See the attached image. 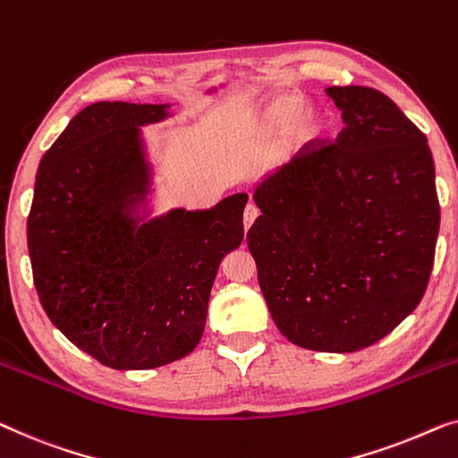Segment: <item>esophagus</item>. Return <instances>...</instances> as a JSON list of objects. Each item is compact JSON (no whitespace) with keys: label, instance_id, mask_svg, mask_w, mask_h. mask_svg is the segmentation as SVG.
Segmentation results:
<instances>
[{"label":"esophagus","instance_id":"obj_1","mask_svg":"<svg viewBox=\"0 0 458 458\" xmlns=\"http://www.w3.org/2000/svg\"><path fill=\"white\" fill-rule=\"evenodd\" d=\"M258 215H260V210L256 208V204L250 202L248 207H245V210H243V227H245V231H248L251 225H254Z\"/></svg>","mask_w":458,"mask_h":458}]
</instances>
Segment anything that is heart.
<instances>
[{
    "mask_svg": "<svg viewBox=\"0 0 458 458\" xmlns=\"http://www.w3.org/2000/svg\"><path fill=\"white\" fill-rule=\"evenodd\" d=\"M256 128L264 138H278L289 130L291 144L303 148L322 138L327 117L316 105H301V98L297 95H276L258 114Z\"/></svg>",
    "mask_w": 458,
    "mask_h": 458,
    "instance_id": "1",
    "label": "heart"
}]
</instances>
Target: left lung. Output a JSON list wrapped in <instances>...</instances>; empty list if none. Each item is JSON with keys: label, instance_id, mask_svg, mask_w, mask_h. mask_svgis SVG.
Here are the masks:
<instances>
[{"label": "left lung", "instance_id": "8db88e82", "mask_svg": "<svg viewBox=\"0 0 458 458\" xmlns=\"http://www.w3.org/2000/svg\"><path fill=\"white\" fill-rule=\"evenodd\" d=\"M344 128L256 185L248 231L283 336L327 353L366 349L426 293L440 229L428 138L380 90L330 86Z\"/></svg>", "mask_w": 458, "mask_h": 458}]
</instances>
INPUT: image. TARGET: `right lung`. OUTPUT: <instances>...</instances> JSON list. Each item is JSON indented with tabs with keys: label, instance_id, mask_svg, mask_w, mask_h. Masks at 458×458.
Masks as SVG:
<instances>
[{
	"label": "right lung",
	"instance_id": "obj_1",
	"mask_svg": "<svg viewBox=\"0 0 458 458\" xmlns=\"http://www.w3.org/2000/svg\"><path fill=\"white\" fill-rule=\"evenodd\" d=\"M171 105L82 109L45 152L29 215L32 278L49 320L114 369H150L196 349L218 264L243 242L248 194L150 216L142 125Z\"/></svg>",
	"mask_w": 458,
	"mask_h": 458
}]
</instances>
